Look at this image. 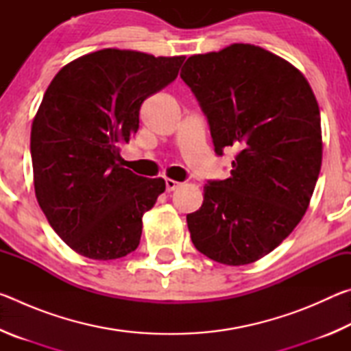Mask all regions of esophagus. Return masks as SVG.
I'll return each instance as SVG.
<instances>
[{
  "instance_id": "esophagus-1",
  "label": "esophagus",
  "mask_w": 351,
  "mask_h": 351,
  "mask_svg": "<svg viewBox=\"0 0 351 351\" xmlns=\"http://www.w3.org/2000/svg\"><path fill=\"white\" fill-rule=\"evenodd\" d=\"M180 186H181V182L173 181V180H165V190H167V192H173V190Z\"/></svg>"
}]
</instances>
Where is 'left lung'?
Segmentation results:
<instances>
[{
  "instance_id": "1",
  "label": "left lung",
  "mask_w": 351,
  "mask_h": 351,
  "mask_svg": "<svg viewBox=\"0 0 351 351\" xmlns=\"http://www.w3.org/2000/svg\"><path fill=\"white\" fill-rule=\"evenodd\" d=\"M181 79L207 117L215 153L237 150L230 176L207 181L203 206L187 215L190 239L218 263H252L310 204L322 165L317 100L299 69L254 45L189 57Z\"/></svg>"
}]
</instances>
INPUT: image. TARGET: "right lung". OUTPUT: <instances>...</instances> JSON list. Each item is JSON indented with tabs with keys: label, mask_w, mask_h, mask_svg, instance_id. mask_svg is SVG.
<instances>
[{
	"label": "right lung",
	"mask_w": 351,
	"mask_h": 351,
	"mask_svg": "<svg viewBox=\"0 0 351 351\" xmlns=\"http://www.w3.org/2000/svg\"><path fill=\"white\" fill-rule=\"evenodd\" d=\"M184 58L102 49L68 63L47 86L31 132L35 195L83 257L116 260L139 246L142 215L165 181L123 169L121 145L138 132L142 102L176 79Z\"/></svg>",
	"instance_id": "right-lung-1"
}]
</instances>
